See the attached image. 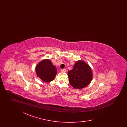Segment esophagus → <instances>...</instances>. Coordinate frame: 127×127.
<instances>
[{"instance_id": "1", "label": "esophagus", "mask_w": 127, "mask_h": 127, "mask_svg": "<svg viewBox=\"0 0 127 127\" xmlns=\"http://www.w3.org/2000/svg\"><path fill=\"white\" fill-rule=\"evenodd\" d=\"M61 72H66V69H61Z\"/></svg>"}]
</instances>
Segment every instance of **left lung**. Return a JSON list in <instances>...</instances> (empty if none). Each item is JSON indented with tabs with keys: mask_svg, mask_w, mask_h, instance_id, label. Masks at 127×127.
Returning <instances> with one entry per match:
<instances>
[{
	"mask_svg": "<svg viewBox=\"0 0 127 127\" xmlns=\"http://www.w3.org/2000/svg\"><path fill=\"white\" fill-rule=\"evenodd\" d=\"M69 82L75 89H83L91 83L93 75L90 66L84 61H77L68 71Z\"/></svg>",
	"mask_w": 127,
	"mask_h": 127,
	"instance_id": "1",
	"label": "left lung"
}]
</instances>
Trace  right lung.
I'll return each instance as SVG.
<instances>
[{
    "instance_id": "obj_1",
    "label": "right lung",
    "mask_w": 127,
    "mask_h": 127,
    "mask_svg": "<svg viewBox=\"0 0 127 127\" xmlns=\"http://www.w3.org/2000/svg\"><path fill=\"white\" fill-rule=\"evenodd\" d=\"M36 75L43 81L49 82L55 79L57 73L56 67L49 60H44L36 66Z\"/></svg>"
}]
</instances>
